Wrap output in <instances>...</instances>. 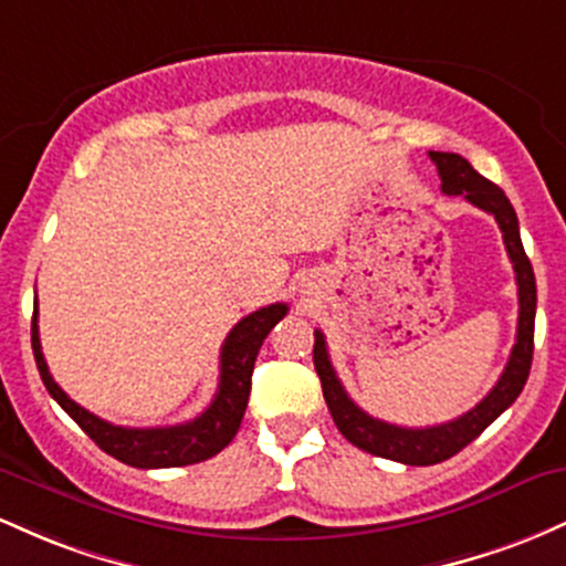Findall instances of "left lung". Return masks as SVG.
I'll return each instance as SVG.
<instances>
[{
  "label": "left lung",
  "mask_w": 566,
  "mask_h": 566,
  "mask_svg": "<svg viewBox=\"0 0 566 566\" xmlns=\"http://www.w3.org/2000/svg\"><path fill=\"white\" fill-rule=\"evenodd\" d=\"M430 160L436 163L438 176H441V192L462 195L468 202H473L481 211L492 213L494 221L503 232L507 256H511L513 270H516L518 283V328L516 345H513L511 358L503 377L489 390V396L468 415L457 417L452 422L433 424V428H401L382 420H374L364 409L353 403L336 377L332 358L326 350V336L315 332L313 360L315 371L321 377L323 398H326L328 411H332L339 433L364 449L368 454L385 457V460L403 462V465H436V462L449 460L460 449H465L473 438H479L484 430L497 420L500 415L518 398L524 390L526 377L532 368V350H535V310H537V285L535 272H532L530 259H526L522 234H518V219L513 211L511 200L505 198L503 189L492 184L479 170L473 168L465 157L454 151H430Z\"/></svg>",
  "instance_id": "left-lung-1"
}]
</instances>
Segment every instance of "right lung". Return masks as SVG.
<instances>
[{
  "instance_id": "right-lung-1",
  "label": "right lung",
  "mask_w": 566,
  "mask_h": 566,
  "mask_svg": "<svg viewBox=\"0 0 566 566\" xmlns=\"http://www.w3.org/2000/svg\"><path fill=\"white\" fill-rule=\"evenodd\" d=\"M285 313H289V304L277 302L245 315L221 345L219 390H216L211 406L195 420L170 424V428H123V424L101 420V417L82 409L80 403H74L44 364L36 310L31 317V347H34L36 368H40V377L50 396L106 454L133 468H181L219 454L238 433L245 406H249L251 374L259 347L272 332V326L283 321Z\"/></svg>"
}]
</instances>
